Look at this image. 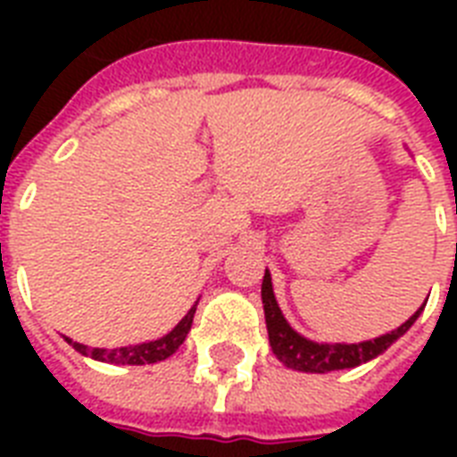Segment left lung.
Masks as SVG:
<instances>
[{"mask_svg":"<svg viewBox=\"0 0 457 457\" xmlns=\"http://www.w3.org/2000/svg\"><path fill=\"white\" fill-rule=\"evenodd\" d=\"M261 299H263L265 325H268L272 353L278 355V361L285 362L287 368L299 370V372H318V375L332 372V370L358 368L362 362L372 361L379 353H384L398 337H403L412 327V322L418 320L420 312H422V308H420L398 329L382 334L377 339L361 341V344H318V341L301 337L287 322L282 311H279L278 299H275V292H272V279L268 270H265L263 287H261Z\"/></svg>","mask_w":457,"mask_h":457,"instance_id":"1","label":"left lung"}]
</instances>
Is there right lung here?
Instances as JSON below:
<instances>
[{
  "instance_id": "obj_1",
  "label": "right lung",
  "mask_w": 457,
  "mask_h": 457,
  "mask_svg": "<svg viewBox=\"0 0 457 457\" xmlns=\"http://www.w3.org/2000/svg\"><path fill=\"white\" fill-rule=\"evenodd\" d=\"M199 303V301H196ZM196 303L189 308L185 318L179 320L172 332H168L165 337L156 341H146V344H135V346H120V348H87L85 344H78V341L68 339L66 341L71 346L82 355H89L95 361L102 362H113V365H149V362H158L170 358L179 346L182 341L187 339V332L192 329L194 322V312H196Z\"/></svg>"
}]
</instances>
